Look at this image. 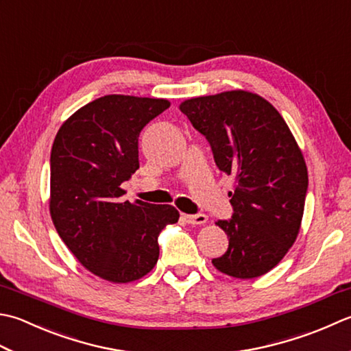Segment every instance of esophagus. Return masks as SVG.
Masks as SVG:
<instances>
[{"label": "esophagus", "instance_id": "obj_1", "mask_svg": "<svg viewBox=\"0 0 351 351\" xmlns=\"http://www.w3.org/2000/svg\"><path fill=\"white\" fill-rule=\"evenodd\" d=\"M182 217L185 222L191 225H204L208 221L207 215H202V213H199V215H182Z\"/></svg>", "mask_w": 351, "mask_h": 351}]
</instances>
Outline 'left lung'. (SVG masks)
Here are the masks:
<instances>
[{
	"mask_svg": "<svg viewBox=\"0 0 351 351\" xmlns=\"http://www.w3.org/2000/svg\"><path fill=\"white\" fill-rule=\"evenodd\" d=\"M181 112L208 140L219 170L234 175L230 221L216 225L228 250L213 258L226 276L250 280L276 267L301 228L307 167L283 117L266 99L243 89L184 100Z\"/></svg>",
	"mask_w": 351,
	"mask_h": 351,
	"instance_id": "1",
	"label": "left lung"
}]
</instances>
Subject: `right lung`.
<instances>
[{"label": "right lung", "instance_id": "right-lung-1", "mask_svg": "<svg viewBox=\"0 0 351 351\" xmlns=\"http://www.w3.org/2000/svg\"><path fill=\"white\" fill-rule=\"evenodd\" d=\"M166 99L111 94L77 109L58 130L50 158V215L58 234L89 272L111 283L140 280L160 257L158 236L176 223L171 205L121 201L140 167L141 129Z\"/></svg>", "mask_w": 351, "mask_h": 351}]
</instances>
